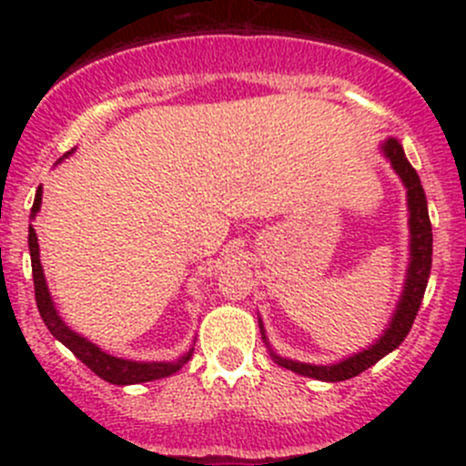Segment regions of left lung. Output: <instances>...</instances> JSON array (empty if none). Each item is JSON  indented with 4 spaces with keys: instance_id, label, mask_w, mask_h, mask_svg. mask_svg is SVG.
<instances>
[{
    "instance_id": "left-lung-1",
    "label": "left lung",
    "mask_w": 466,
    "mask_h": 466,
    "mask_svg": "<svg viewBox=\"0 0 466 466\" xmlns=\"http://www.w3.org/2000/svg\"><path fill=\"white\" fill-rule=\"evenodd\" d=\"M380 153L388 159L390 167L394 168L399 177H401L403 187H406V200H408V229H410V257H408V268H406V279H403V290L399 295V302L394 307V313L390 316L388 327L383 329V333L379 336L377 342L368 347L363 351H356V354L347 356V359L338 360L331 365H313V363H299V360L284 359V356L277 354L270 347L266 336V329L259 318V329L261 338L266 342L268 351H270L272 360L281 368L290 370L295 374H302V377L316 379V380H327V383H336V380H347L359 377L360 372H365L368 368H372L374 363H379L383 356H388L390 351L397 350L403 340H406L408 331H410L412 322H415L417 311H420L421 298H424L426 284H429L431 275V261H433V229H431V218H429V205H426V194L424 187H421L420 176H417L415 168L408 162L406 153H403V146L397 137H388L379 144Z\"/></svg>"
}]
</instances>
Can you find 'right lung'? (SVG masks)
<instances>
[{"label":"right lung","instance_id":"1","mask_svg":"<svg viewBox=\"0 0 466 466\" xmlns=\"http://www.w3.org/2000/svg\"><path fill=\"white\" fill-rule=\"evenodd\" d=\"M74 150H69L65 157H69ZM65 157H60L58 162H63ZM42 205V187H37L35 200H33L31 207V220H35L37 211H40ZM29 252H31V268H33V286H35V302L37 311H40L42 320H45L46 329L51 331V336L56 340L63 342L78 360L87 365L96 377L112 385H135V383H148V380H157L164 377H171L176 374L187 360L194 354V347L189 351H185L182 356H177L176 360H128L119 359V356H112L107 351H103L101 347L94 345L92 340H87L86 336L74 331L72 327H67V322L60 318L58 309H56L54 298L49 293V286H46L45 270H42L40 263V246H37V237L33 225L29 228ZM196 345V340H194Z\"/></svg>","mask_w":466,"mask_h":466}]
</instances>
